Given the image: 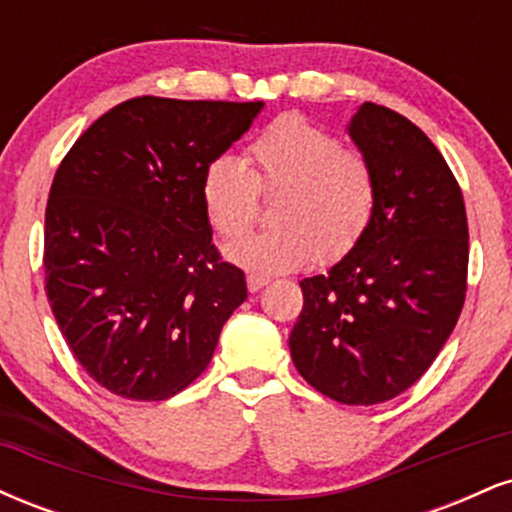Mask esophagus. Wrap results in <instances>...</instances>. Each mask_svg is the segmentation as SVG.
I'll return each instance as SVG.
<instances>
[{"mask_svg":"<svg viewBox=\"0 0 512 512\" xmlns=\"http://www.w3.org/2000/svg\"><path fill=\"white\" fill-rule=\"evenodd\" d=\"M267 284H269L267 276H260V274H250L248 276V291L250 293H257L260 289H264Z\"/></svg>","mask_w":512,"mask_h":512,"instance_id":"obj_1","label":"esophagus"}]
</instances>
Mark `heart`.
<instances>
[{
    "label": "heart",
    "mask_w": 512,
    "mask_h": 512,
    "mask_svg": "<svg viewBox=\"0 0 512 512\" xmlns=\"http://www.w3.org/2000/svg\"><path fill=\"white\" fill-rule=\"evenodd\" d=\"M245 163L219 156L204 168L199 197L209 226L236 238L255 219L257 195L276 197L272 228L226 245V257L260 276L286 274L310 260L332 264L354 252L373 226L378 170L368 154L298 113L269 122L245 149Z\"/></svg>",
    "instance_id": "1"
}]
</instances>
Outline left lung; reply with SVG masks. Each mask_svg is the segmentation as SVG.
Here are the masks:
<instances>
[{
	"mask_svg": "<svg viewBox=\"0 0 512 512\" xmlns=\"http://www.w3.org/2000/svg\"><path fill=\"white\" fill-rule=\"evenodd\" d=\"M349 134L378 170V214L354 252L301 281L289 346L317 392L368 407L409 390L455 330L469 228L455 175L414 122L363 103Z\"/></svg>",
	"mask_w": 512,
	"mask_h": 512,
	"instance_id": "1",
	"label": "left lung"
}]
</instances>
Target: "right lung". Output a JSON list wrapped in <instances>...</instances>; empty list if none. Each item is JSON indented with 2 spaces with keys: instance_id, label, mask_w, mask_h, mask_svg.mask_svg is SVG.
<instances>
[{
  "instance_id": "add662e5",
  "label": "right lung",
  "mask_w": 512,
  "mask_h": 512,
  "mask_svg": "<svg viewBox=\"0 0 512 512\" xmlns=\"http://www.w3.org/2000/svg\"><path fill=\"white\" fill-rule=\"evenodd\" d=\"M262 105L132 98L62 158L45 209V291L76 361L113 395L185 390L248 298L243 269L211 243L199 185Z\"/></svg>"
}]
</instances>
